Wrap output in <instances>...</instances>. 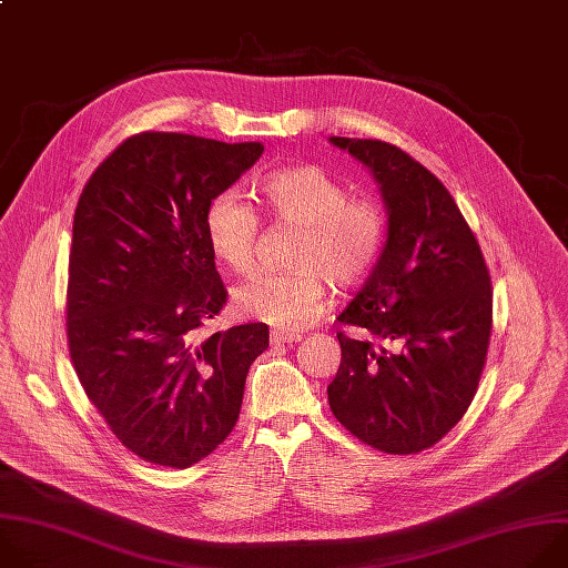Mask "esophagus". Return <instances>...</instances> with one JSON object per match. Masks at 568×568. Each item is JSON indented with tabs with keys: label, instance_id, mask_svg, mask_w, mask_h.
<instances>
[{
	"label": "esophagus",
	"instance_id": "1",
	"mask_svg": "<svg viewBox=\"0 0 568 568\" xmlns=\"http://www.w3.org/2000/svg\"><path fill=\"white\" fill-rule=\"evenodd\" d=\"M302 335L300 333H288V331H271V343L273 345H293L300 343Z\"/></svg>",
	"mask_w": 568,
	"mask_h": 568
}]
</instances>
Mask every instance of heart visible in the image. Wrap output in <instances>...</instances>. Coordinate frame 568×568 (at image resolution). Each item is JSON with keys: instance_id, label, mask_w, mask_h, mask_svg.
I'll use <instances>...</instances> for the list:
<instances>
[{"instance_id": "heart-1", "label": "heart", "mask_w": 568, "mask_h": 568, "mask_svg": "<svg viewBox=\"0 0 568 568\" xmlns=\"http://www.w3.org/2000/svg\"><path fill=\"white\" fill-rule=\"evenodd\" d=\"M260 203L273 221L297 225L293 271L266 273L242 284L237 308L282 331L311 326L326 304V280L339 288L361 284L376 266L387 219L383 207L347 187L320 165H293L260 181ZM260 214L235 192L216 194L205 210L210 251L235 273L255 266Z\"/></svg>"}]
</instances>
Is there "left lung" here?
Returning a JSON list of instances; mask_svg holds the SVG:
<instances>
[{
    "instance_id": "obj_1",
    "label": "left lung",
    "mask_w": 568,
    "mask_h": 568,
    "mask_svg": "<svg viewBox=\"0 0 568 568\" xmlns=\"http://www.w3.org/2000/svg\"><path fill=\"white\" fill-rule=\"evenodd\" d=\"M381 185L383 255L339 324L343 361L328 385L333 416L365 445L418 455L468 412L488 356L493 284L475 233L447 187L407 152L331 136Z\"/></svg>"
}]
</instances>
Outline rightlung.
<instances>
[{
	"label": "right lung",
	"mask_w": 568,
	"mask_h": 568,
	"mask_svg": "<svg viewBox=\"0 0 568 568\" xmlns=\"http://www.w3.org/2000/svg\"><path fill=\"white\" fill-rule=\"evenodd\" d=\"M262 143L143 132L89 176L73 214L67 343L78 381L130 452L190 468L240 418L246 376L268 349L262 322L205 335L229 300L205 210Z\"/></svg>",
	"instance_id": "obj_1"
}]
</instances>
